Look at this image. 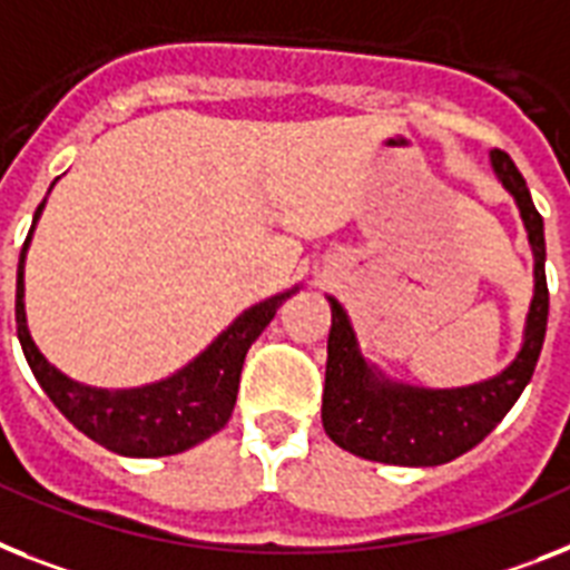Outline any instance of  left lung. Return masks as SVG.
Returning a JSON list of instances; mask_svg holds the SVG:
<instances>
[{"mask_svg": "<svg viewBox=\"0 0 570 570\" xmlns=\"http://www.w3.org/2000/svg\"><path fill=\"white\" fill-rule=\"evenodd\" d=\"M498 180L515 197L535 256V294L519 358L495 379L458 390H420L384 381L361 358L355 332L335 296L328 332L323 428L332 443L364 460L393 465H440L481 443L504 420L521 390L533 379L548 328V279H544V224L528 183L501 148L492 150Z\"/></svg>", "mask_w": 570, "mask_h": 570, "instance_id": "8db88e82", "label": "left lung"}]
</instances>
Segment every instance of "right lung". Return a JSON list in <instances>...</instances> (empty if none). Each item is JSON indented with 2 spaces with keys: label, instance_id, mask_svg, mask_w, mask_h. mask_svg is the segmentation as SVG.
Here are the masks:
<instances>
[{
  "label": "right lung",
  "instance_id": "right-lung-1",
  "mask_svg": "<svg viewBox=\"0 0 570 570\" xmlns=\"http://www.w3.org/2000/svg\"><path fill=\"white\" fill-rule=\"evenodd\" d=\"M40 212L42 204L35 212V224ZM28 242H31V233L22 244L20 267H17V335H20L28 366L66 420L89 440H96L98 445L116 451L121 458L180 454L209 440L212 434H218L233 416L244 355L253 341L265 332L267 323L276 317V308L294 294L288 291V294L247 308L195 364L168 381L139 390H98L66 379L60 370L42 358L28 335L26 303H22L26 296L22 267H26Z\"/></svg>",
  "mask_w": 570,
  "mask_h": 570
}]
</instances>
